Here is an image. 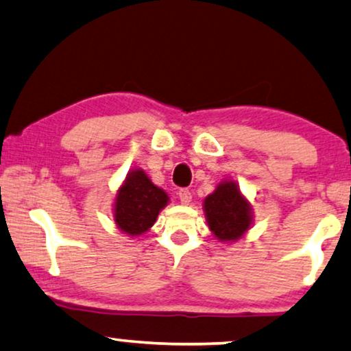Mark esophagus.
Here are the masks:
<instances>
[{"instance_id": "esophagus-1", "label": "esophagus", "mask_w": 351, "mask_h": 351, "mask_svg": "<svg viewBox=\"0 0 351 351\" xmlns=\"http://www.w3.org/2000/svg\"><path fill=\"white\" fill-rule=\"evenodd\" d=\"M178 195H180L181 204H184V205H188L191 202V199H193V194H191L189 189H180Z\"/></svg>"}]
</instances>
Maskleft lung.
I'll use <instances>...</instances> for the list:
<instances>
[{
    "label": "left lung",
    "mask_w": 351,
    "mask_h": 351,
    "mask_svg": "<svg viewBox=\"0 0 351 351\" xmlns=\"http://www.w3.org/2000/svg\"><path fill=\"white\" fill-rule=\"evenodd\" d=\"M204 212L210 231L221 242H234L249 231L252 207L234 181H223L204 200Z\"/></svg>",
    "instance_id": "obj_1"
}]
</instances>
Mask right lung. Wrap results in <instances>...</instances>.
Segmentation results:
<instances>
[{
  "instance_id": "obj_1",
  "label": "right lung",
  "mask_w": 351,
  "mask_h": 351,
  "mask_svg": "<svg viewBox=\"0 0 351 351\" xmlns=\"http://www.w3.org/2000/svg\"><path fill=\"white\" fill-rule=\"evenodd\" d=\"M168 204V195L157 188L143 170L128 173L117 193L114 218L125 234L139 236L156 223L158 212Z\"/></svg>"
}]
</instances>
